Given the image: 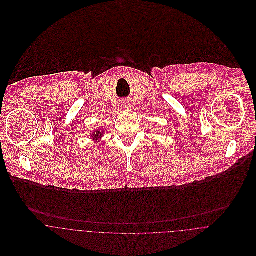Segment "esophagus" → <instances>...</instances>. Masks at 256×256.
<instances>
[{"label": "esophagus", "mask_w": 256, "mask_h": 256, "mask_svg": "<svg viewBox=\"0 0 256 256\" xmlns=\"http://www.w3.org/2000/svg\"><path fill=\"white\" fill-rule=\"evenodd\" d=\"M127 108H128V106H127Z\"/></svg>", "instance_id": "esophagus-1"}]
</instances>
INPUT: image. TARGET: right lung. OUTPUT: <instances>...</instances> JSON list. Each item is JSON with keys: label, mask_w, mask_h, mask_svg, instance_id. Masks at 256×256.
I'll use <instances>...</instances> for the list:
<instances>
[{"label": "right lung", "mask_w": 256, "mask_h": 256, "mask_svg": "<svg viewBox=\"0 0 256 256\" xmlns=\"http://www.w3.org/2000/svg\"><path fill=\"white\" fill-rule=\"evenodd\" d=\"M94 138H98V137H100L102 134V133H100V131H98V132H96V133H94Z\"/></svg>", "instance_id": "right-lung-1"}]
</instances>
